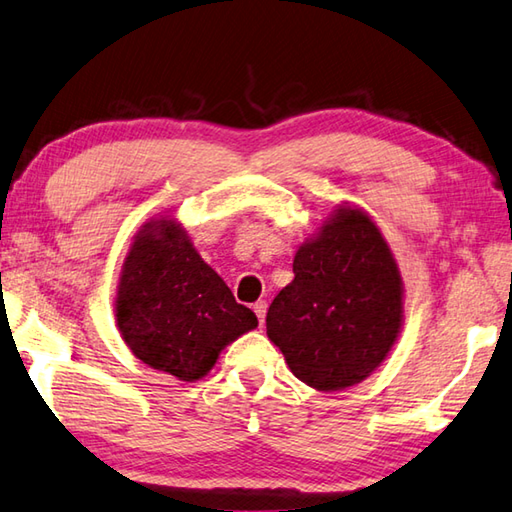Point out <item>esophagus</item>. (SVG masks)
Segmentation results:
<instances>
[{"label": "esophagus", "mask_w": 512, "mask_h": 512, "mask_svg": "<svg viewBox=\"0 0 512 512\" xmlns=\"http://www.w3.org/2000/svg\"><path fill=\"white\" fill-rule=\"evenodd\" d=\"M266 308H268V304H266V302H262V299H259V302H255V304H253V310H255V315H257V319H259V324H264Z\"/></svg>", "instance_id": "esophagus-1"}]
</instances>
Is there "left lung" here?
Segmentation results:
<instances>
[{"instance_id":"1","label":"left lung","mask_w":512,"mask_h":512,"mask_svg":"<svg viewBox=\"0 0 512 512\" xmlns=\"http://www.w3.org/2000/svg\"><path fill=\"white\" fill-rule=\"evenodd\" d=\"M295 279L279 290L266 333L297 379L317 390L359 384L384 362L402 328V277L379 228L339 208L302 244Z\"/></svg>"}]
</instances>
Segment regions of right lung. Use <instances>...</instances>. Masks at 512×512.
Returning <instances> with one entry per match:
<instances>
[{
	"mask_svg": "<svg viewBox=\"0 0 512 512\" xmlns=\"http://www.w3.org/2000/svg\"><path fill=\"white\" fill-rule=\"evenodd\" d=\"M124 342L150 368L195 382L222 348L257 326L179 224L157 219L135 237L115 302Z\"/></svg>",
	"mask_w": 512,
	"mask_h": 512,
	"instance_id": "1",
	"label": "right lung"
}]
</instances>
